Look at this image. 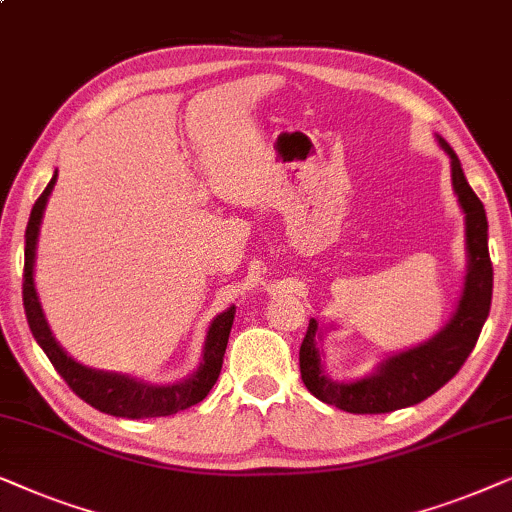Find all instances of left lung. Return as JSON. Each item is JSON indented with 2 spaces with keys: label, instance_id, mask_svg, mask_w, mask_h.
I'll list each match as a JSON object with an SVG mask.
<instances>
[{
  "label": "left lung",
  "instance_id": "left-lung-1",
  "mask_svg": "<svg viewBox=\"0 0 512 512\" xmlns=\"http://www.w3.org/2000/svg\"><path fill=\"white\" fill-rule=\"evenodd\" d=\"M440 140L452 159V185L459 203L466 213V248H468V274L463 283V295L454 318L426 344L414 346L410 351L384 360L372 377L351 384H337L323 374L320 353L316 349L318 323L309 320L304 342L299 346V372L304 386L327 405L351 414H384L400 407L417 405L447 384L461 365L466 363L470 351L478 344L482 325L492 306L494 269L489 260L487 245V215L482 201L475 196L461 170L459 156L454 149Z\"/></svg>",
  "mask_w": 512,
  "mask_h": 512
}]
</instances>
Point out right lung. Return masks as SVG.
I'll return each instance as SVG.
<instances>
[{"instance_id":"1","label":"right lung","mask_w":512,"mask_h":512,"mask_svg":"<svg viewBox=\"0 0 512 512\" xmlns=\"http://www.w3.org/2000/svg\"><path fill=\"white\" fill-rule=\"evenodd\" d=\"M58 173L51 177V182L34 201L30 222L25 229V269H23V306L25 318L30 325L32 337L42 346V351L49 356L51 365L56 372L65 379V384L79 395L84 403H88L95 410L112 414V417H126V419H152V417H170L187 407L201 403L215 386L217 377H220L224 351H227L229 332L234 325L236 306H231L224 313H220L213 320L208 330L206 349H203V363L192 377L180 381V384L170 386H152L145 381H135L124 374L100 372L91 370V367L79 365L67 353L60 349L56 339H53L49 325H46L42 306H39L37 292H34L32 283V267H34V248H37V234L39 224H42V215L46 208V199H49L53 185H56Z\"/></svg>"}]
</instances>
